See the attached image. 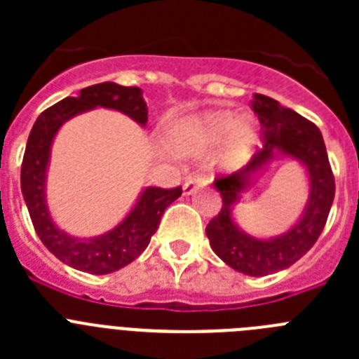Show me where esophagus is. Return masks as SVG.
I'll return each mask as SVG.
<instances>
[{"label": "esophagus", "instance_id": "esophagus-1", "mask_svg": "<svg viewBox=\"0 0 359 359\" xmlns=\"http://www.w3.org/2000/svg\"><path fill=\"white\" fill-rule=\"evenodd\" d=\"M207 183H208V177L203 176V174H196V176H190L189 180L185 182V185H183V194L190 196L196 189H199V187H203V185H207Z\"/></svg>", "mask_w": 359, "mask_h": 359}]
</instances>
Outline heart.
<instances>
[{"mask_svg": "<svg viewBox=\"0 0 359 359\" xmlns=\"http://www.w3.org/2000/svg\"><path fill=\"white\" fill-rule=\"evenodd\" d=\"M224 138V163L239 167L250 158L257 142V129L250 118L236 122L233 115L224 111L205 113L172 126L167 133V145L172 151H201L221 144Z\"/></svg>", "mask_w": 359, "mask_h": 359, "instance_id": "heart-1", "label": "heart"}]
</instances>
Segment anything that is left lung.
Instances as JSON below:
<instances>
[{
    "label": "left lung",
    "instance_id": "8db88e82",
    "mask_svg": "<svg viewBox=\"0 0 359 359\" xmlns=\"http://www.w3.org/2000/svg\"><path fill=\"white\" fill-rule=\"evenodd\" d=\"M252 107L261 120L262 147L246 167L214 182L223 198V207L207 224V237L215 255L230 268L250 277H264L290 268L313 248L332 207L334 176L322 133L315 123L266 95H253ZM277 156H291L306 167L310 199L301 221L286 234L257 240L233 223L231 208L252 177Z\"/></svg>",
    "mask_w": 359,
    "mask_h": 359
}]
</instances>
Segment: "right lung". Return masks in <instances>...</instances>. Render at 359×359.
<instances>
[{
    "label": "right lung",
    "mask_w": 359,
    "mask_h": 359,
    "mask_svg": "<svg viewBox=\"0 0 359 359\" xmlns=\"http://www.w3.org/2000/svg\"><path fill=\"white\" fill-rule=\"evenodd\" d=\"M98 106L120 111L140 126L147 123V104L136 86L102 82L81 90L79 97L62 98L44 109L32 128L21 165V192L41 243L59 261L88 273L106 275L128 266L147 248L165 208L182 196V187H147L128 217L102 236L79 239L59 230L52 221L44 194L53 136L66 120Z\"/></svg>",
    "instance_id": "1"
}]
</instances>
